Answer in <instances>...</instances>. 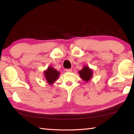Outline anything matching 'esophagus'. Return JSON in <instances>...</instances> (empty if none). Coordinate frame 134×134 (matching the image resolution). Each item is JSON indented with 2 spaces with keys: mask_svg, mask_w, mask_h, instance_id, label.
I'll return each instance as SVG.
<instances>
[{
  "mask_svg": "<svg viewBox=\"0 0 134 134\" xmlns=\"http://www.w3.org/2000/svg\"><path fill=\"white\" fill-rule=\"evenodd\" d=\"M66 71L67 72H72V69H66Z\"/></svg>",
  "mask_w": 134,
  "mask_h": 134,
  "instance_id": "obj_1",
  "label": "esophagus"
}]
</instances>
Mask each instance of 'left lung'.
I'll use <instances>...</instances> for the list:
<instances>
[{
    "label": "left lung",
    "mask_w": 134,
    "mask_h": 134,
    "mask_svg": "<svg viewBox=\"0 0 134 134\" xmlns=\"http://www.w3.org/2000/svg\"><path fill=\"white\" fill-rule=\"evenodd\" d=\"M79 74L80 77L84 80V81L87 82L89 81L93 76V70L90 69V68L87 66H85L83 68L82 70L79 71Z\"/></svg>",
    "instance_id": "8db88e82"
}]
</instances>
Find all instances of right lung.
Listing matches in <instances>:
<instances>
[{
  "instance_id": "right-lung-1",
  "label": "right lung",
  "mask_w": 134,
  "mask_h": 134,
  "mask_svg": "<svg viewBox=\"0 0 134 134\" xmlns=\"http://www.w3.org/2000/svg\"><path fill=\"white\" fill-rule=\"evenodd\" d=\"M44 74L47 83H49L50 85H51L58 78L59 72L57 71L53 67L49 66L48 68V69L44 72Z\"/></svg>"
}]
</instances>
